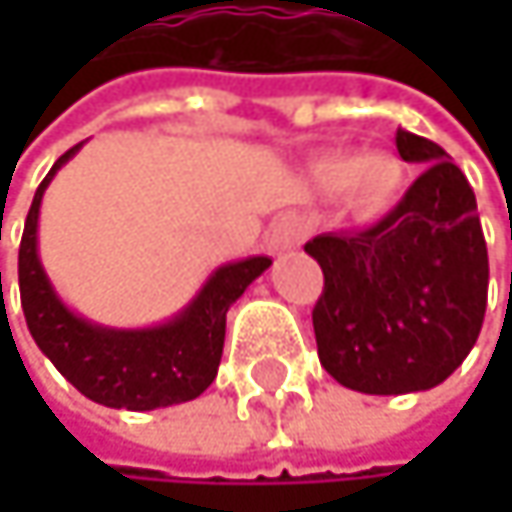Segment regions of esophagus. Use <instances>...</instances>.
<instances>
[{"mask_svg":"<svg viewBox=\"0 0 512 512\" xmlns=\"http://www.w3.org/2000/svg\"><path fill=\"white\" fill-rule=\"evenodd\" d=\"M299 237H302L299 219H296V216H284V219L275 225V231H272V237H269V246H272L275 252H284V249H293V246L299 243Z\"/></svg>","mask_w":512,"mask_h":512,"instance_id":"obj_1","label":"esophagus"}]
</instances>
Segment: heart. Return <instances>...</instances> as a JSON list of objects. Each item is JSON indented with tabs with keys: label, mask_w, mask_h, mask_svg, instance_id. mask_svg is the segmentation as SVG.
I'll return each instance as SVG.
<instances>
[{
	"label": "heart",
	"mask_w": 512,
	"mask_h": 512,
	"mask_svg": "<svg viewBox=\"0 0 512 512\" xmlns=\"http://www.w3.org/2000/svg\"><path fill=\"white\" fill-rule=\"evenodd\" d=\"M314 180L326 192H344L358 213H376L391 204L403 186V165L388 154H332L314 165Z\"/></svg>",
	"instance_id": "b5f03b06"
}]
</instances>
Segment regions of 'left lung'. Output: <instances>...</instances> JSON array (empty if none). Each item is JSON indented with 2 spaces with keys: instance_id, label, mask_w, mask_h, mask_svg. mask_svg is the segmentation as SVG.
<instances>
[{
  "instance_id": "obj_1",
  "label": "left lung",
  "mask_w": 512,
  "mask_h": 512,
  "mask_svg": "<svg viewBox=\"0 0 512 512\" xmlns=\"http://www.w3.org/2000/svg\"><path fill=\"white\" fill-rule=\"evenodd\" d=\"M397 151L427 165L400 204L364 231L305 243L323 269L311 314L317 356L361 394L445 382L471 353L486 314L489 257L465 174L424 136L397 130Z\"/></svg>"
}]
</instances>
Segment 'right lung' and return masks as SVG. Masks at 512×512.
Listing matches in <instances>:
<instances>
[{
  "mask_svg": "<svg viewBox=\"0 0 512 512\" xmlns=\"http://www.w3.org/2000/svg\"><path fill=\"white\" fill-rule=\"evenodd\" d=\"M79 148L82 145L55 159L26 216L17 266L26 326L58 373L100 406L148 412L195 400L216 379L228 308L272 260L246 257L219 266L174 320L154 329H106L82 320L55 296L38 257L41 198L55 171Z\"/></svg>",
  "mask_w": 512,
  "mask_h": 512,
  "instance_id": "add662e5",
  "label": "right lung"
}]
</instances>
